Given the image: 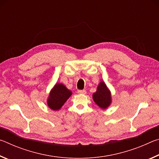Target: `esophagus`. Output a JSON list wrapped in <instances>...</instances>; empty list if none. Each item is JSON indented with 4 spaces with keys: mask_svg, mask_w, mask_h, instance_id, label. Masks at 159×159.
Returning a JSON list of instances; mask_svg holds the SVG:
<instances>
[{
    "mask_svg": "<svg viewBox=\"0 0 159 159\" xmlns=\"http://www.w3.org/2000/svg\"><path fill=\"white\" fill-rule=\"evenodd\" d=\"M78 93L85 95V94H86V90H78Z\"/></svg>",
    "mask_w": 159,
    "mask_h": 159,
    "instance_id": "34e87169",
    "label": "esophagus"
}]
</instances>
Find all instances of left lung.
I'll return each instance as SVG.
<instances>
[{"instance_id": "1", "label": "left lung", "mask_w": 159, "mask_h": 159, "mask_svg": "<svg viewBox=\"0 0 159 159\" xmlns=\"http://www.w3.org/2000/svg\"><path fill=\"white\" fill-rule=\"evenodd\" d=\"M93 98L95 103L102 109L107 108L111 103V93L104 82L99 83L98 90L93 94Z\"/></svg>"}]
</instances>
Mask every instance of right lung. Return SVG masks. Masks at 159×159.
<instances>
[{
  "label": "right lung",
  "mask_w": 159,
  "mask_h": 159,
  "mask_svg": "<svg viewBox=\"0 0 159 159\" xmlns=\"http://www.w3.org/2000/svg\"><path fill=\"white\" fill-rule=\"evenodd\" d=\"M71 95V91L64 85L57 83L51 90L48 99V107L53 110L60 109Z\"/></svg>",
  "instance_id": "1"
}]
</instances>
